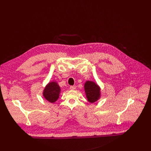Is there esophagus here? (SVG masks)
Listing matches in <instances>:
<instances>
[{
	"mask_svg": "<svg viewBox=\"0 0 151 151\" xmlns=\"http://www.w3.org/2000/svg\"><path fill=\"white\" fill-rule=\"evenodd\" d=\"M76 88V86H75V85H73V86H70V89L72 90H75Z\"/></svg>",
	"mask_w": 151,
	"mask_h": 151,
	"instance_id": "esophagus-1",
	"label": "esophagus"
}]
</instances>
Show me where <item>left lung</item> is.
<instances>
[{"label":"left lung","instance_id":"obj_1","mask_svg":"<svg viewBox=\"0 0 151 151\" xmlns=\"http://www.w3.org/2000/svg\"><path fill=\"white\" fill-rule=\"evenodd\" d=\"M84 89L87 100L91 103L97 101L100 97V88L93 81H87L85 83Z\"/></svg>","mask_w":151,"mask_h":151}]
</instances>
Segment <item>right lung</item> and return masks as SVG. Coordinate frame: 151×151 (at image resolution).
<instances>
[{
    "label": "right lung",
    "mask_w": 151,
    "mask_h": 151,
    "mask_svg": "<svg viewBox=\"0 0 151 151\" xmlns=\"http://www.w3.org/2000/svg\"><path fill=\"white\" fill-rule=\"evenodd\" d=\"M61 89L57 82H51L45 87L43 92L44 98L50 103L55 102L59 97Z\"/></svg>",
    "instance_id": "obj_1"
}]
</instances>
